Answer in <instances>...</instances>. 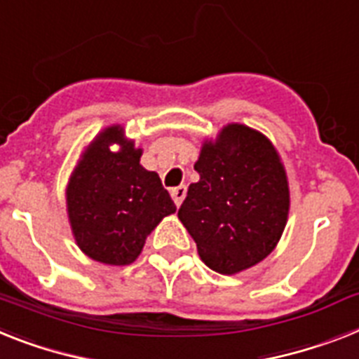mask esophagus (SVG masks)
Listing matches in <instances>:
<instances>
[{
	"label": "esophagus",
	"instance_id": "1",
	"mask_svg": "<svg viewBox=\"0 0 359 359\" xmlns=\"http://www.w3.org/2000/svg\"><path fill=\"white\" fill-rule=\"evenodd\" d=\"M186 191H188V188H186L184 184L177 186V188L171 189V197H173V203L177 204V206H180V204H182V201H184V197H186Z\"/></svg>",
	"mask_w": 359,
	"mask_h": 359
}]
</instances>
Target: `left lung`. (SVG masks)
Masks as SVG:
<instances>
[{
	"instance_id": "8db88e82",
	"label": "left lung",
	"mask_w": 359,
	"mask_h": 359,
	"mask_svg": "<svg viewBox=\"0 0 359 359\" xmlns=\"http://www.w3.org/2000/svg\"><path fill=\"white\" fill-rule=\"evenodd\" d=\"M195 171L201 179L189 184L179 219L204 264L233 276L272 254L290 208L273 144L248 126L228 123L215 140H204Z\"/></svg>"
}]
</instances>
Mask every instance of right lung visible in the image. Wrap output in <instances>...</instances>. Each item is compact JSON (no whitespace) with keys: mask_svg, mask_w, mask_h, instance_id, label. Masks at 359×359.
<instances>
[{"mask_svg":"<svg viewBox=\"0 0 359 359\" xmlns=\"http://www.w3.org/2000/svg\"><path fill=\"white\" fill-rule=\"evenodd\" d=\"M121 146L111 152L110 146ZM142 149L105 128L83 151L67 184V215L72 236L87 257L123 266L140 255L155 226L177 212L161 177L140 165Z\"/></svg>","mask_w":359,"mask_h":359,"instance_id":"obj_1","label":"right lung"}]
</instances>
